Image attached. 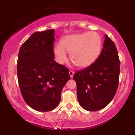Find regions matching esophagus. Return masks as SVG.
Segmentation results:
<instances>
[{
    "mask_svg": "<svg viewBox=\"0 0 135 135\" xmlns=\"http://www.w3.org/2000/svg\"><path fill=\"white\" fill-rule=\"evenodd\" d=\"M69 74H70V78H73L74 74V72L73 71V70H70V71H69Z\"/></svg>",
    "mask_w": 135,
    "mask_h": 135,
    "instance_id": "esophagus-1",
    "label": "esophagus"
}]
</instances>
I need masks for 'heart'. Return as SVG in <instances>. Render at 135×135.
Masks as SVG:
<instances>
[{"label": "heart", "instance_id": "1", "mask_svg": "<svg viewBox=\"0 0 135 135\" xmlns=\"http://www.w3.org/2000/svg\"><path fill=\"white\" fill-rule=\"evenodd\" d=\"M103 46L101 36L97 32H88L66 36L61 43L54 46V54L57 62L63 64L67 60V53L77 66L85 68L93 63L100 54Z\"/></svg>", "mask_w": 135, "mask_h": 135}]
</instances>
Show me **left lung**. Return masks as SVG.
I'll use <instances>...</instances> for the list:
<instances>
[{"label": "left lung", "instance_id": "1", "mask_svg": "<svg viewBox=\"0 0 135 135\" xmlns=\"http://www.w3.org/2000/svg\"><path fill=\"white\" fill-rule=\"evenodd\" d=\"M119 69L115 44L106 35L103 50L96 61L73 76L78 100L84 109L97 111L112 101L118 89Z\"/></svg>", "mask_w": 135, "mask_h": 135}]
</instances>
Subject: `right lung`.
Returning a JSON list of instances; mask_svg holds the SVG:
<instances>
[{
	"mask_svg": "<svg viewBox=\"0 0 135 135\" xmlns=\"http://www.w3.org/2000/svg\"><path fill=\"white\" fill-rule=\"evenodd\" d=\"M54 31L34 32L18 54L17 79L21 95L30 107L39 112L57 107L61 91L70 78L69 69L54 60Z\"/></svg>",
	"mask_w": 135,
	"mask_h": 135,
	"instance_id": "add662e5",
	"label": "right lung"
}]
</instances>
